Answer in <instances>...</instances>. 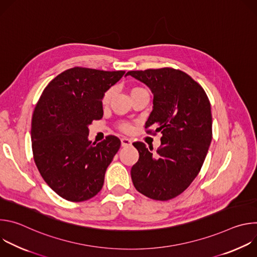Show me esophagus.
Listing matches in <instances>:
<instances>
[{
  "instance_id": "obj_1",
  "label": "esophagus",
  "mask_w": 257,
  "mask_h": 257,
  "mask_svg": "<svg viewBox=\"0 0 257 257\" xmlns=\"http://www.w3.org/2000/svg\"><path fill=\"white\" fill-rule=\"evenodd\" d=\"M121 144H122V146H128L131 144V140L128 139L127 137H123V138H121Z\"/></svg>"
}]
</instances>
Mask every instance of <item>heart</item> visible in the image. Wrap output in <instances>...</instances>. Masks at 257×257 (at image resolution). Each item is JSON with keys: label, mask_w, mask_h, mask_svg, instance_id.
Wrapping results in <instances>:
<instances>
[{"label": "heart", "mask_w": 257, "mask_h": 257, "mask_svg": "<svg viewBox=\"0 0 257 257\" xmlns=\"http://www.w3.org/2000/svg\"><path fill=\"white\" fill-rule=\"evenodd\" d=\"M140 89H143V88L134 87V88H132L131 92L136 91V90H140ZM113 95H114V88H108V89L103 93V95H102V97H101V102H102V104H104V105L107 104V103L109 102V100L112 99ZM120 128H121L123 131H127V130L129 129V125H128L127 123H121V124H120Z\"/></svg>", "instance_id": "b5f03b06"}]
</instances>
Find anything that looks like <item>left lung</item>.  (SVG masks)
Segmentation results:
<instances>
[{"label":"left lung","mask_w":257,"mask_h":257,"mask_svg":"<svg viewBox=\"0 0 257 257\" xmlns=\"http://www.w3.org/2000/svg\"><path fill=\"white\" fill-rule=\"evenodd\" d=\"M154 93V108L145 129L162 133L157 153L143 142L133 145L139 153L131 169L138 192L166 201L185 191L198 175L212 137L209 99L199 83L173 68L129 71Z\"/></svg>","instance_id":"1"}]
</instances>
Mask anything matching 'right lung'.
<instances>
[{"label":"right lung","instance_id":"obj_1","mask_svg":"<svg viewBox=\"0 0 257 257\" xmlns=\"http://www.w3.org/2000/svg\"><path fill=\"white\" fill-rule=\"evenodd\" d=\"M125 71L83 67L68 69L43 91L31 120V145L36 167L62 198L80 202L102 188L106 168L121 146L114 135L95 144L88 126L102 118L103 93Z\"/></svg>","mask_w":257,"mask_h":257}]
</instances>
